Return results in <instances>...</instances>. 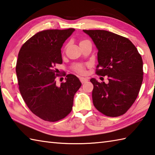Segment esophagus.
<instances>
[{"label":"esophagus","instance_id":"esophagus-1","mask_svg":"<svg viewBox=\"0 0 155 155\" xmlns=\"http://www.w3.org/2000/svg\"><path fill=\"white\" fill-rule=\"evenodd\" d=\"M80 81H81V82L82 83V84L85 83V82H86V81H88V80H87V78H83V77H81V78H80Z\"/></svg>","mask_w":155,"mask_h":155}]
</instances>
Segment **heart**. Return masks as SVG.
Here are the masks:
<instances>
[{
    "instance_id": "obj_1",
    "label": "heart",
    "mask_w": 155,
    "mask_h": 155,
    "mask_svg": "<svg viewBox=\"0 0 155 155\" xmlns=\"http://www.w3.org/2000/svg\"><path fill=\"white\" fill-rule=\"evenodd\" d=\"M81 42H83V41H81ZM74 69L75 71L78 73H80V74H84V73L85 72V69H84V67L82 65H80V64H78V65H75L74 66Z\"/></svg>"
}]
</instances>
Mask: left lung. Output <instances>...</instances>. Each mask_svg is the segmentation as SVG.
I'll return each mask as SVG.
<instances>
[{
    "label": "left lung",
    "mask_w": 155,
    "mask_h": 155,
    "mask_svg": "<svg viewBox=\"0 0 155 155\" xmlns=\"http://www.w3.org/2000/svg\"><path fill=\"white\" fill-rule=\"evenodd\" d=\"M98 49L96 74L108 76V83L94 78L92 101L96 109L109 117L124 115L135 102L143 80L141 55L126 38L112 32L84 30Z\"/></svg>",
    "instance_id": "left-lung-1"
}]
</instances>
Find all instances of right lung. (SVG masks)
<instances>
[{
    "label": "right lung",
    "mask_w": 155,
    "mask_h": 155,
    "mask_svg": "<svg viewBox=\"0 0 155 155\" xmlns=\"http://www.w3.org/2000/svg\"><path fill=\"white\" fill-rule=\"evenodd\" d=\"M74 31L69 28L38 32L19 52L16 74L20 93L31 111L45 121H57L69 115L74 95L81 86L72 74L67 75L60 86L56 84L59 74L54 67L63 63L61 48Z\"/></svg>",
    "instance_id": "add662e5"
}]
</instances>
